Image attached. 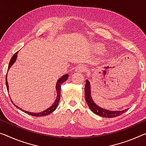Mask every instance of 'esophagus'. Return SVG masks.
Segmentation results:
<instances>
[{"mask_svg":"<svg viewBox=\"0 0 146 146\" xmlns=\"http://www.w3.org/2000/svg\"><path fill=\"white\" fill-rule=\"evenodd\" d=\"M75 70L77 71H79V72H84L86 70V67L83 65H78V66L76 68Z\"/></svg>","mask_w":146,"mask_h":146,"instance_id":"34e87169","label":"esophagus"}]
</instances>
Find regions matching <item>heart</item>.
Listing matches in <instances>:
<instances>
[{
	"mask_svg": "<svg viewBox=\"0 0 146 146\" xmlns=\"http://www.w3.org/2000/svg\"><path fill=\"white\" fill-rule=\"evenodd\" d=\"M101 48H99V50H101Z\"/></svg>",
	"mask_w": 146,
	"mask_h": 146,
	"instance_id": "obj_1",
	"label": "heart"
}]
</instances>
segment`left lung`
I'll list each match as a JSON object with an SVG mask.
<instances>
[{"label": "left lung", "mask_w": 146, "mask_h": 146, "mask_svg": "<svg viewBox=\"0 0 146 146\" xmlns=\"http://www.w3.org/2000/svg\"><path fill=\"white\" fill-rule=\"evenodd\" d=\"M84 96L85 99L86 101V103L88 105L89 108H90L92 112L95 114L100 115L101 117H114L118 116L122 114H123L128 110V108L125 109L123 110H118V111H112L108 110L107 109H105V108H101L100 106L97 105L95 103L93 99L92 98L91 96V90H90V84L88 80H86V84L84 88Z\"/></svg>", "instance_id": "8db88e82"}]
</instances>
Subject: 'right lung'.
<instances>
[{"mask_svg": "<svg viewBox=\"0 0 146 146\" xmlns=\"http://www.w3.org/2000/svg\"><path fill=\"white\" fill-rule=\"evenodd\" d=\"M17 53L18 52H15L14 54L13 55V56L11 57V58L10 61V63H9V66H8V71L9 70V69H10L11 66L14 64V62L16 60V58H17ZM69 75L68 74H66V75H64V76H62V77L60 78V79L58 80V81L56 82V93H57V96H56V99H55V101L54 103H53V105L50 106L49 108H48L47 110L43 111V112H38V113H34V112H28V111H25L23 109H21V108H19V106H17V105H15L14 103H13V101H11V102L13 104V105H15V106H16L17 108H19V110H21L23 112H24L25 113H27V114L32 115V116H36V117H39V116H43V115H47L48 114H50V113H52L53 111H54L56 110V108H57V106L58 105V103H59V101H60V90H61V84L62 83L64 82L65 81H66L67 79L68 78ZM6 88H7V90H9V87H8V81H7V75H6Z\"/></svg>", "mask_w": 146, "mask_h": 146, "instance_id": "1", "label": "right lung"}]
</instances>
